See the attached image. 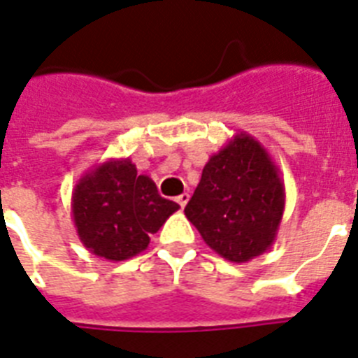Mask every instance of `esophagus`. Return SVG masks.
Masks as SVG:
<instances>
[{"label": "esophagus", "instance_id": "34e87169", "mask_svg": "<svg viewBox=\"0 0 358 358\" xmlns=\"http://www.w3.org/2000/svg\"><path fill=\"white\" fill-rule=\"evenodd\" d=\"M176 202H178V204H180V208L184 209L185 204H187V202H189V194L187 193H182V194H180V196H176Z\"/></svg>", "mask_w": 358, "mask_h": 358}]
</instances>
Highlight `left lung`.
I'll return each mask as SVG.
<instances>
[{
	"label": "left lung",
	"instance_id": "8db88e82",
	"mask_svg": "<svg viewBox=\"0 0 358 358\" xmlns=\"http://www.w3.org/2000/svg\"><path fill=\"white\" fill-rule=\"evenodd\" d=\"M283 211L280 169L246 132L208 159L184 209L206 245L231 263H246L274 245Z\"/></svg>",
	"mask_w": 358,
	"mask_h": 358
}]
</instances>
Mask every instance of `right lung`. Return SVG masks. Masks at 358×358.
I'll list each match as a JSON object with an SVG mask.
<instances>
[{
    "instance_id": "obj_1",
    "label": "right lung",
    "mask_w": 358,
    "mask_h": 358,
    "mask_svg": "<svg viewBox=\"0 0 358 358\" xmlns=\"http://www.w3.org/2000/svg\"><path fill=\"white\" fill-rule=\"evenodd\" d=\"M180 206L159 196L158 187L138 174L130 158H110L78 178L71 217L84 248L108 261L130 259L147 250Z\"/></svg>"
}]
</instances>
